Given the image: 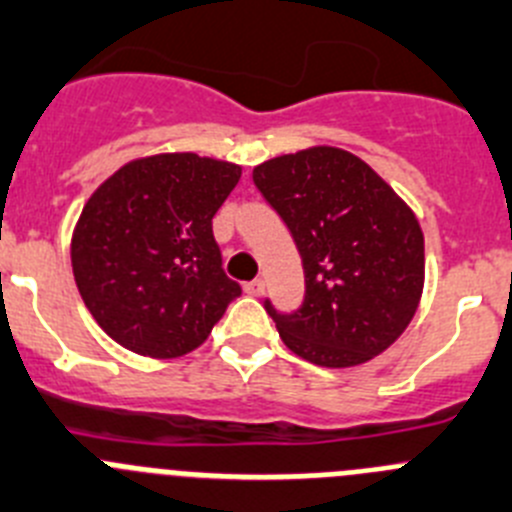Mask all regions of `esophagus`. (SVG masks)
I'll return each instance as SVG.
<instances>
[{
	"instance_id": "esophagus-1",
	"label": "esophagus",
	"mask_w": 512,
	"mask_h": 512,
	"mask_svg": "<svg viewBox=\"0 0 512 512\" xmlns=\"http://www.w3.org/2000/svg\"><path fill=\"white\" fill-rule=\"evenodd\" d=\"M245 293L247 296H262L265 293V283L262 280H250V283H245Z\"/></svg>"
}]
</instances>
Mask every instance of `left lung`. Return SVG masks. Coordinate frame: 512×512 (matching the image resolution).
<instances>
[{
    "label": "left lung",
    "mask_w": 512,
    "mask_h": 512,
    "mask_svg": "<svg viewBox=\"0 0 512 512\" xmlns=\"http://www.w3.org/2000/svg\"><path fill=\"white\" fill-rule=\"evenodd\" d=\"M301 252L306 298L273 316L285 347L319 367L365 365L408 329L426 255L416 214L357 155L313 145L252 170Z\"/></svg>",
    "instance_id": "8db88e82"
}]
</instances>
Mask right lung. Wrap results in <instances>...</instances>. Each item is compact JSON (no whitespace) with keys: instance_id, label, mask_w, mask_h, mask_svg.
Wrapping results in <instances>:
<instances>
[{"instance_id":"obj_1","label":"right lung","mask_w":512,"mask_h":512,"mask_svg":"<svg viewBox=\"0 0 512 512\" xmlns=\"http://www.w3.org/2000/svg\"><path fill=\"white\" fill-rule=\"evenodd\" d=\"M239 176L242 165L229 160L158 153L124 163L91 193L73 227L71 267L114 342L153 359L206 342L242 293L211 232Z\"/></svg>"}]
</instances>
